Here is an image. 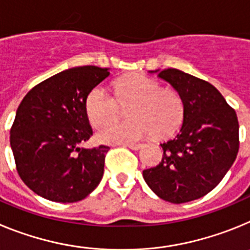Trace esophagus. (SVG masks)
<instances>
[{
    "label": "esophagus",
    "mask_w": 250,
    "mask_h": 250,
    "mask_svg": "<svg viewBox=\"0 0 250 250\" xmlns=\"http://www.w3.org/2000/svg\"><path fill=\"white\" fill-rule=\"evenodd\" d=\"M125 146L130 147L131 150H139V149H141V146H143V145L141 144H125Z\"/></svg>",
    "instance_id": "obj_1"
}]
</instances>
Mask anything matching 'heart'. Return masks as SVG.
<instances>
[{
    "label": "heart",
    "instance_id": "b5f03b06",
    "mask_svg": "<svg viewBox=\"0 0 250 250\" xmlns=\"http://www.w3.org/2000/svg\"><path fill=\"white\" fill-rule=\"evenodd\" d=\"M116 100L103 86L87 95L85 109L92 126L99 127L114 120L119 102L130 104L127 122L107 124L99 131L98 139L106 144H132L149 135L167 138L179 129L184 119V101L178 91L161 89L155 80L141 74L129 75L115 83Z\"/></svg>",
    "mask_w": 250,
    "mask_h": 250
}]
</instances>
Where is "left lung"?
Listing matches in <instances>:
<instances>
[{
	"mask_svg": "<svg viewBox=\"0 0 250 250\" xmlns=\"http://www.w3.org/2000/svg\"><path fill=\"white\" fill-rule=\"evenodd\" d=\"M184 101V119L163 158L143 176L159 198L174 204L199 199L222 182L239 150L237 114L211 83L178 68L155 70Z\"/></svg>",
	"mask_w": 250,
	"mask_h": 250,
	"instance_id": "8db88e82",
	"label": "left lung"
}]
</instances>
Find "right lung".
<instances>
[{
	"mask_svg": "<svg viewBox=\"0 0 250 250\" xmlns=\"http://www.w3.org/2000/svg\"><path fill=\"white\" fill-rule=\"evenodd\" d=\"M109 75L98 66L68 68L35 86L20 104L11 149L20 178L37 195L75 203L100 184L110 147H83L92 135L85 103Z\"/></svg>",
	"mask_w": 250,
	"mask_h": 250,
	"instance_id": "obj_1",
	"label": "right lung"
}]
</instances>
